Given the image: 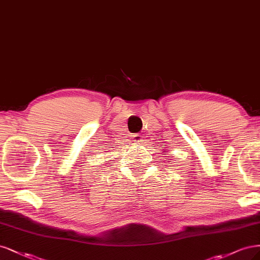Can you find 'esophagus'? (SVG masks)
Segmentation results:
<instances>
[{
  "label": "esophagus",
  "mask_w": 260,
  "mask_h": 260,
  "mask_svg": "<svg viewBox=\"0 0 260 260\" xmlns=\"http://www.w3.org/2000/svg\"><path fill=\"white\" fill-rule=\"evenodd\" d=\"M142 137L140 134H134V135H132V139L134 140V142H141L142 141Z\"/></svg>",
  "instance_id": "1"
}]
</instances>
